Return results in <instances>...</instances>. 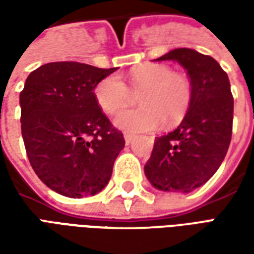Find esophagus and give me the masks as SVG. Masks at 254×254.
Segmentation results:
<instances>
[{
  "label": "esophagus",
  "mask_w": 254,
  "mask_h": 254,
  "mask_svg": "<svg viewBox=\"0 0 254 254\" xmlns=\"http://www.w3.org/2000/svg\"><path fill=\"white\" fill-rule=\"evenodd\" d=\"M124 138H125V144H127V145H129V144L133 141L134 136H133V134H130V133H125V134H124Z\"/></svg>",
  "instance_id": "1"
}]
</instances>
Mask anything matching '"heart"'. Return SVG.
Listing matches in <instances>:
<instances>
[{"label": "heart", "mask_w": 254, "mask_h": 254, "mask_svg": "<svg viewBox=\"0 0 254 254\" xmlns=\"http://www.w3.org/2000/svg\"><path fill=\"white\" fill-rule=\"evenodd\" d=\"M127 88L117 76H107L96 84L94 96L106 114L114 116L138 95L140 107L127 110L114 118V127L124 132H151L163 125L180 124L190 107L193 88L190 80L163 64H143L127 74Z\"/></svg>", "instance_id": "obj_1"}]
</instances>
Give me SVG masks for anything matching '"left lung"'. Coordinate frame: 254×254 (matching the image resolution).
I'll use <instances>...</instances> for the list:
<instances>
[{"label":"left lung","instance_id":"obj_1","mask_svg":"<svg viewBox=\"0 0 254 254\" xmlns=\"http://www.w3.org/2000/svg\"><path fill=\"white\" fill-rule=\"evenodd\" d=\"M154 61L180 64L189 76L193 96L178 127L155 138L144 173L158 190L189 193L216 173L227 154L234 113L229 76L216 60L187 47Z\"/></svg>","mask_w":254,"mask_h":254}]
</instances>
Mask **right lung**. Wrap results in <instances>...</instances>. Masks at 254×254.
Returning a JSON list of instances; mask_svg holds the SVG:
<instances>
[{"label": "right lung", "instance_id": "right-lung-1", "mask_svg": "<svg viewBox=\"0 0 254 254\" xmlns=\"http://www.w3.org/2000/svg\"><path fill=\"white\" fill-rule=\"evenodd\" d=\"M117 67L50 63L30 73L20 92L21 134L32 169L46 187L72 198L94 196L110 181L125 147L94 96Z\"/></svg>", "mask_w": 254, "mask_h": 254}]
</instances>
